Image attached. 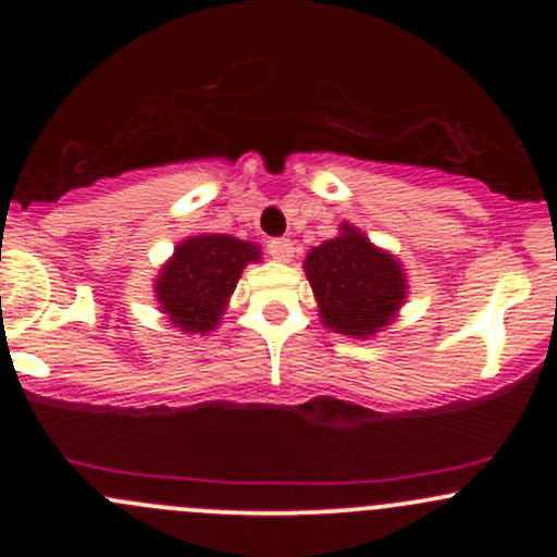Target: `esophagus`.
I'll return each instance as SVG.
<instances>
[{"instance_id":"obj_1","label":"esophagus","mask_w":557,"mask_h":557,"mask_svg":"<svg viewBox=\"0 0 557 557\" xmlns=\"http://www.w3.org/2000/svg\"><path fill=\"white\" fill-rule=\"evenodd\" d=\"M269 252H272L277 261H290V256H294V245H290V239H272V243H269Z\"/></svg>"}]
</instances>
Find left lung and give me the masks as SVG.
<instances>
[{
  "label": "left lung",
  "instance_id": "left-lung-1",
  "mask_svg": "<svg viewBox=\"0 0 557 557\" xmlns=\"http://www.w3.org/2000/svg\"><path fill=\"white\" fill-rule=\"evenodd\" d=\"M320 320L336 334L367 339L393 323L407 299V277L396 258L342 223L339 237L312 247L305 261Z\"/></svg>",
  "mask_w": 557,
  "mask_h": 557
}]
</instances>
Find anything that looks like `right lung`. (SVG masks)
I'll list each match as a JSON object with an SVG mask.
<instances>
[{
    "instance_id": "add662e5",
    "label": "right lung",
    "mask_w": 557,
    "mask_h": 557,
    "mask_svg": "<svg viewBox=\"0 0 557 557\" xmlns=\"http://www.w3.org/2000/svg\"><path fill=\"white\" fill-rule=\"evenodd\" d=\"M258 258L261 247L228 234L183 239L153 285L161 312L185 334H207L221 323L243 269Z\"/></svg>"
}]
</instances>
